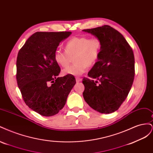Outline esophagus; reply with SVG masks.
Listing matches in <instances>:
<instances>
[{
    "label": "esophagus",
    "instance_id": "34e87169",
    "mask_svg": "<svg viewBox=\"0 0 153 153\" xmlns=\"http://www.w3.org/2000/svg\"><path fill=\"white\" fill-rule=\"evenodd\" d=\"M76 82H80L82 81V78H80L79 77H76Z\"/></svg>",
    "mask_w": 153,
    "mask_h": 153
}]
</instances>
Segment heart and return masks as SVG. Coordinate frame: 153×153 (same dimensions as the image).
Segmentation results:
<instances>
[{
	"label": "heart",
	"mask_w": 153,
	"mask_h": 153,
	"mask_svg": "<svg viewBox=\"0 0 153 153\" xmlns=\"http://www.w3.org/2000/svg\"><path fill=\"white\" fill-rule=\"evenodd\" d=\"M64 50L65 52L60 50L55 51V61L61 68H66L62 71V75L79 76L87 70L88 67H92L98 62L101 53V43L97 38L75 36L67 41ZM73 58L75 64L68 67Z\"/></svg>",
	"instance_id": "b5f03b06"
}]
</instances>
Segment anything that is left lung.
Masks as SVG:
<instances>
[{"label":"left lung","instance_id":"1","mask_svg":"<svg viewBox=\"0 0 153 153\" xmlns=\"http://www.w3.org/2000/svg\"><path fill=\"white\" fill-rule=\"evenodd\" d=\"M83 31L94 36L101 43L98 61L88 73L92 79H83L85 87L83 96L97 112L112 113L126 100L133 84L135 76L133 50L124 36L109 25Z\"/></svg>","mask_w":153,"mask_h":153}]
</instances>
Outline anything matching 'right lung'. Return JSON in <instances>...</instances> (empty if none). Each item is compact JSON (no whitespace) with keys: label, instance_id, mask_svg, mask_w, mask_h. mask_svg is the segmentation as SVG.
<instances>
[{"label":"right lung","instance_id":"add662e5","mask_svg":"<svg viewBox=\"0 0 153 153\" xmlns=\"http://www.w3.org/2000/svg\"><path fill=\"white\" fill-rule=\"evenodd\" d=\"M71 32H37L26 41L16 59V80L25 104L43 116L59 113L76 84L75 76L57 77L54 60L59 43Z\"/></svg>","mask_w":153,"mask_h":153}]
</instances>
